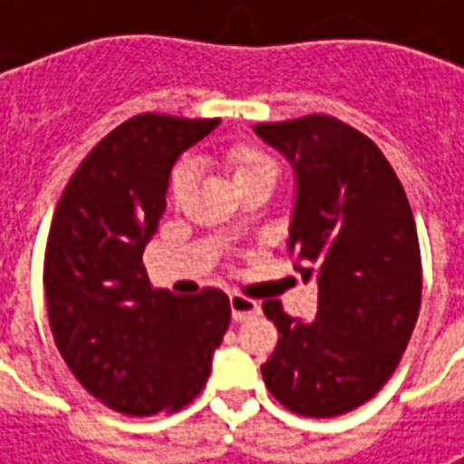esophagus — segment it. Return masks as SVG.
I'll return each mask as SVG.
<instances>
[{
  "instance_id": "esophagus-1",
  "label": "esophagus",
  "mask_w": 464,
  "mask_h": 464,
  "mask_svg": "<svg viewBox=\"0 0 464 464\" xmlns=\"http://www.w3.org/2000/svg\"><path fill=\"white\" fill-rule=\"evenodd\" d=\"M261 313V305L251 298H243V295H231V315L233 321H248L253 315Z\"/></svg>"
}]
</instances>
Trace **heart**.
Returning <instances> with one entry per match:
<instances>
[{"label": "heart", "mask_w": 464, "mask_h": 464, "mask_svg": "<svg viewBox=\"0 0 464 464\" xmlns=\"http://www.w3.org/2000/svg\"><path fill=\"white\" fill-rule=\"evenodd\" d=\"M228 169H231L233 183H236L238 193L251 188V186H258V183H273L276 186V179H278V169H276L271 156L253 151V149H243V146L228 153ZM193 179H196V166L186 159V161L176 166V171L171 176L173 198H183L186 191L191 188Z\"/></svg>", "instance_id": "1"}]
</instances>
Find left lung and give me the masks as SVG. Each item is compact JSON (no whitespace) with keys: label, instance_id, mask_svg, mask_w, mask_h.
Instances as JSON below:
<instances>
[{"label":"left lung","instance_id":"1","mask_svg":"<svg viewBox=\"0 0 464 464\" xmlns=\"http://www.w3.org/2000/svg\"><path fill=\"white\" fill-rule=\"evenodd\" d=\"M253 131L291 163L288 251L318 285L311 323L263 303L281 335L263 380L283 408L335 418L368 402L408 348L422 295L415 218L388 159L348 123L313 114Z\"/></svg>","mask_w":464,"mask_h":464}]
</instances>
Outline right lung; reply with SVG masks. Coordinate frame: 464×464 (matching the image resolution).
<instances>
[{"label":"right lung","instance_id":"right-lung-1","mask_svg":"<svg viewBox=\"0 0 464 464\" xmlns=\"http://www.w3.org/2000/svg\"><path fill=\"white\" fill-rule=\"evenodd\" d=\"M216 126L166 114L123 121L76 169L49 228L44 293L56 348L74 378L123 415L188 405L231 323L226 293L153 291L141 261L173 163Z\"/></svg>","mask_w":464,"mask_h":464}]
</instances>
